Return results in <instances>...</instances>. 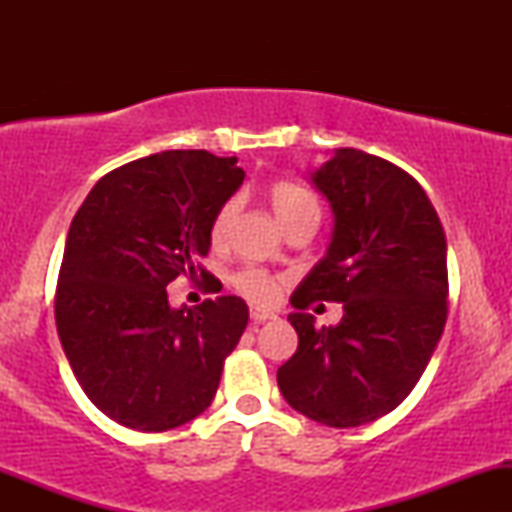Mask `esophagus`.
Masks as SVG:
<instances>
[{
  "mask_svg": "<svg viewBox=\"0 0 512 512\" xmlns=\"http://www.w3.org/2000/svg\"><path fill=\"white\" fill-rule=\"evenodd\" d=\"M250 317L255 325H262V322H269V320H276V315L272 310H264V308H252L250 310Z\"/></svg>",
  "mask_w": 512,
  "mask_h": 512,
  "instance_id": "34e87169",
  "label": "esophagus"
}]
</instances>
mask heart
<instances>
[{"mask_svg": "<svg viewBox=\"0 0 512 512\" xmlns=\"http://www.w3.org/2000/svg\"><path fill=\"white\" fill-rule=\"evenodd\" d=\"M269 204H272L274 216L279 219L281 226L303 219V216H320V204H317L313 192H308L298 182L284 180L272 185V190H269ZM236 211L238 202H228L216 214L214 223H211V240L214 243H221L228 236V228H231L233 219H236ZM236 286L257 303H267L276 296V284L267 274L260 272V269H245V272H240L236 276Z\"/></svg>", "mask_w": 512, "mask_h": 512, "instance_id": "b5f03b06", "label": "heart"}]
</instances>
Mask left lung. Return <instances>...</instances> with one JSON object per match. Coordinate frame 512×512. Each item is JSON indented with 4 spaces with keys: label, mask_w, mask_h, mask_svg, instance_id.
<instances>
[{
    "label": "left lung",
    "mask_w": 512,
    "mask_h": 512,
    "mask_svg": "<svg viewBox=\"0 0 512 512\" xmlns=\"http://www.w3.org/2000/svg\"><path fill=\"white\" fill-rule=\"evenodd\" d=\"M330 202L332 238L291 293L298 349L276 370L303 416L354 428L390 414L414 390L448 317V245L424 187L361 149H332L308 173ZM337 300L345 315L317 331L304 313Z\"/></svg>",
    "instance_id": "obj_1"
}]
</instances>
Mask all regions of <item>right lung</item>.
Instances as JSON below:
<instances>
[{
    "label": "right lung",
    "instance_id": "1",
    "mask_svg": "<svg viewBox=\"0 0 512 512\" xmlns=\"http://www.w3.org/2000/svg\"><path fill=\"white\" fill-rule=\"evenodd\" d=\"M243 180L236 156L161 151L105 175L76 211L57 284V332L88 399L117 424L170 431L214 399L223 361L248 327V305L221 296L173 308L166 286L197 276L211 223Z\"/></svg>",
    "mask_w": 512,
    "mask_h": 512
}]
</instances>
